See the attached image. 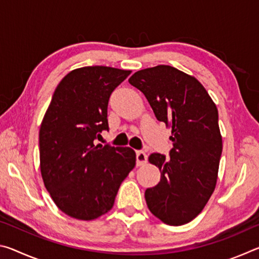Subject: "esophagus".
<instances>
[{"label":"esophagus","mask_w":259,"mask_h":259,"mask_svg":"<svg viewBox=\"0 0 259 259\" xmlns=\"http://www.w3.org/2000/svg\"><path fill=\"white\" fill-rule=\"evenodd\" d=\"M146 161H147V155L145 152H143V151L136 152V162H137V165L145 164Z\"/></svg>","instance_id":"obj_1"}]
</instances>
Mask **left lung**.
<instances>
[{"mask_svg": "<svg viewBox=\"0 0 259 259\" xmlns=\"http://www.w3.org/2000/svg\"><path fill=\"white\" fill-rule=\"evenodd\" d=\"M129 83L145 95L156 119L171 128L170 156L148 157L161 181L146 190L147 207L165 224L184 225L202 211L216 187L223 151L217 107L194 76L168 65L136 72Z\"/></svg>", "mask_w": 259, "mask_h": 259, "instance_id": "1", "label": "left lung"}]
</instances>
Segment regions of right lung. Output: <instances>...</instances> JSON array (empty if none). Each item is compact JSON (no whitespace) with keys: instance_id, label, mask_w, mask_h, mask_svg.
<instances>
[{"instance_id":"right-lung-1","label":"right lung","mask_w":259,"mask_h":259,"mask_svg":"<svg viewBox=\"0 0 259 259\" xmlns=\"http://www.w3.org/2000/svg\"><path fill=\"white\" fill-rule=\"evenodd\" d=\"M131 71L87 66L57 85L43 117L40 168L57 207L78 221H93L113 208L121 183L136 165L130 147L96 145L108 131L107 106Z\"/></svg>"}]
</instances>
